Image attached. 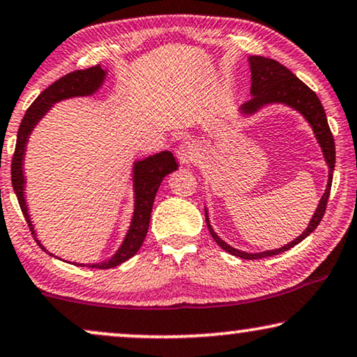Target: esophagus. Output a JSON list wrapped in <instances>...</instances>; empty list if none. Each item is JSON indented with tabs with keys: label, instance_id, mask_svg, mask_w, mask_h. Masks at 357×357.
Wrapping results in <instances>:
<instances>
[{
	"label": "esophagus",
	"instance_id": "1",
	"mask_svg": "<svg viewBox=\"0 0 357 357\" xmlns=\"http://www.w3.org/2000/svg\"><path fill=\"white\" fill-rule=\"evenodd\" d=\"M178 160L181 165H189V163H194L196 158L199 156V151L194 145L189 144V142H184L183 145L178 146Z\"/></svg>",
	"mask_w": 357,
	"mask_h": 357
}]
</instances>
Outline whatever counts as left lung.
<instances>
[{
    "label": "left lung",
    "instance_id": "left-lung-1",
    "mask_svg": "<svg viewBox=\"0 0 357 357\" xmlns=\"http://www.w3.org/2000/svg\"><path fill=\"white\" fill-rule=\"evenodd\" d=\"M248 61H250V70H251V89H250L251 99L240 107L241 116L243 117L253 116V114L259 111V109L269 106V104H286V106L292 107L294 111L301 112L302 116L305 117V121L310 123L318 145H320V149L323 151V158H325L328 165L326 189L325 192H323L320 202H318V207L315 213H313L310 223H308V227L297 236L296 240L289 241L287 245H284L278 250H266V251H261V253H246V251L234 248V246L225 243V241H223L220 236L213 231L211 220H208L207 207L204 208V211H206V223H207L208 231H211L212 238L217 241V245L220 246L222 250H225L227 253L238 256V258H243V259H259V258H268V256L284 253V251L294 248V246L301 243L302 240H305L307 236L318 227V223L321 222L323 215H325L326 202H328V197H330L336 153H335V140H333V135H331L330 126H328L325 109H323L317 94L313 93L305 83H302L291 70L279 63V61H275L273 59H266V56H250Z\"/></svg>",
    "mask_w": 357,
    "mask_h": 357
}]
</instances>
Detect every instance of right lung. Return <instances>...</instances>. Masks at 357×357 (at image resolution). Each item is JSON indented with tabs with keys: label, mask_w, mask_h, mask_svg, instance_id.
Returning a JSON list of instances; mask_svg holds the SVG:
<instances>
[{
	"label": "right lung",
	"mask_w": 357,
	"mask_h": 357,
	"mask_svg": "<svg viewBox=\"0 0 357 357\" xmlns=\"http://www.w3.org/2000/svg\"><path fill=\"white\" fill-rule=\"evenodd\" d=\"M107 70H102L101 65L91 66L86 70H76L71 73L61 76L55 83H52L49 88L44 89L39 94V98L31 104L24 114V119L19 126L17 130V140H16V150H14L13 163H11V181L14 192H16L17 202L21 206V211L26 218L27 225H29L32 235L36 236L37 245L42 250L45 246L37 240L34 225H32L29 208H27L26 202V178H24V155H26L27 140L34 130V127L42 121V117L50 111L55 102L63 101V99L70 98H79V96H93L94 93L99 91L102 86L104 79H106ZM178 169V163L171 151H160V153L146 156L145 160L135 161L132 166V181H134V213H132L130 227L127 230L123 241L119 246V250L114 253L111 258L102 261V263H93V264H82L73 263L76 266H88V268L96 269H111L116 266L122 264L123 261L130 259L137 251L140 250L142 243H144L146 231H149L150 225V215L151 208H153V201L158 191L161 181L166 174L173 173ZM50 256H54L50 251H47ZM56 258V256H55Z\"/></svg>",
	"instance_id": "add662e5"
}]
</instances>
